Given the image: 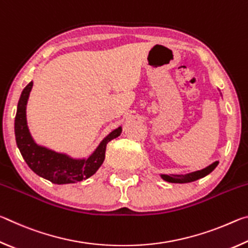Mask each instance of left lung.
Returning a JSON list of instances; mask_svg holds the SVG:
<instances>
[{
  "mask_svg": "<svg viewBox=\"0 0 248 248\" xmlns=\"http://www.w3.org/2000/svg\"><path fill=\"white\" fill-rule=\"evenodd\" d=\"M219 164V162H215L212 163L211 165H209L205 169L201 170H197V171H192V173L186 174V175H161V177L166 180L169 183H177V184H185V183H191L195 182L197 179H200L207 176L208 174L211 173V171L216 169V167Z\"/></svg>",
  "mask_w": 248,
  "mask_h": 248,
  "instance_id": "8db88e82",
  "label": "left lung"
}]
</instances>
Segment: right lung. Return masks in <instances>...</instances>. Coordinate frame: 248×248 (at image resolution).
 <instances>
[{
  "instance_id": "add662e5",
  "label": "right lung",
  "mask_w": 248,
  "mask_h": 248,
  "mask_svg": "<svg viewBox=\"0 0 248 248\" xmlns=\"http://www.w3.org/2000/svg\"><path fill=\"white\" fill-rule=\"evenodd\" d=\"M31 89L32 82L23 90L15 117L16 143L25 162L33 173L53 184L78 183L91 177L103 164L107 143L119 137L123 129L119 127L109 133L87 158H72L66 154L38 145L29 132L26 119L27 100Z\"/></svg>"
}]
</instances>
